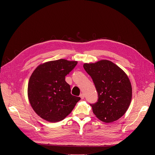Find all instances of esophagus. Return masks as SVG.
I'll return each mask as SVG.
<instances>
[{
    "instance_id": "34e87169",
    "label": "esophagus",
    "mask_w": 155,
    "mask_h": 155,
    "mask_svg": "<svg viewBox=\"0 0 155 155\" xmlns=\"http://www.w3.org/2000/svg\"><path fill=\"white\" fill-rule=\"evenodd\" d=\"M79 97H80L81 98V99L83 100V99H84V97H85V96H84L83 94H81L80 96H79Z\"/></svg>"
}]
</instances>
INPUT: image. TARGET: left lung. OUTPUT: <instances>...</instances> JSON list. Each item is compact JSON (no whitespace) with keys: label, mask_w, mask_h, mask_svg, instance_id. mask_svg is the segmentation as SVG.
<instances>
[{"label":"left lung","mask_w":155,"mask_h":155,"mask_svg":"<svg viewBox=\"0 0 155 155\" xmlns=\"http://www.w3.org/2000/svg\"><path fill=\"white\" fill-rule=\"evenodd\" d=\"M84 69L91 77L97 92V100L92 104L98 119L106 123L121 118L128 109L132 98V87L126 74L108 60L85 63Z\"/></svg>","instance_id":"8db88e82"}]
</instances>
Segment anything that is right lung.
<instances>
[{"instance_id": "obj_1", "label": "right lung", "mask_w": 155, "mask_h": 155, "mask_svg": "<svg viewBox=\"0 0 155 155\" xmlns=\"http://www.w3.org/2000/svg\"><path fill=\"white\" fill-rule=\"evenodd\" d=\"M77 61L59 59L39 65L32 73L28 94L33 109L50 122L63 120L81 100L70 93L65 76L76 66Z\"/></svg>"}]
</instances>
